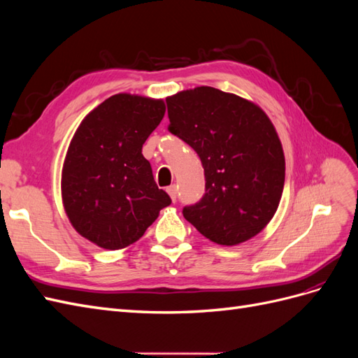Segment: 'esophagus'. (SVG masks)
Listing matches in <instances>:
<instances>
[{"instance_id": "34e87169", "label": "esophagus", "mask_w": 358, "mask_h": 358, "mask_svg": "<svg viewBox=\"0 0 358 358\" xmlns=\"http://www.w3.org/2000/svg\"><path fill=\"white\" fill-rule=\"evenodd\" d=\"M166 191H167V194L170 196L171 201H176V194H178V188H176V185H170V187H167V188H166Z\"/></svg>"}]
</instances>
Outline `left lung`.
<instances>
[{
    "label": "left lung",
    "instance_id": "left-lung-1",
    "mask_svg": "<svg viewBox=\"0 0 358 358\" xmlns=\"http://www.w3.org/2000/svg\"><path fill=\"white\" fill-rule=\"evenodd\" d=\"M170 133L201 159L206 194L183 216L209 241L234 246L272 221L282 197L285 157L258 104L212 86L167 96Z\"/></svg>",
    "mask_w": 358,
    "mask_h": 358
}]
</instances>
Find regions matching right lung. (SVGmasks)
Returning a JSON list of instances; mask_svg holds the SVG:
<instances>
[{
    "label": "right lung",
    "mask_w": 358,
    "mask_h": 358,
    "mask_svg": "<svg viewBox=\"0 0 358 358\" xmlns=\"http://www.w3.org/2000/svg\"><path fill=\"white\" fill-rule=\"evenodd\" d=\"M161 99L121 92L83 117L69 145L61 197L73 229L103 249L137 242L171 203L142 148L164 117Z\"/></svg>",
    "instance_id": "obj_1"
}]
</instances>
